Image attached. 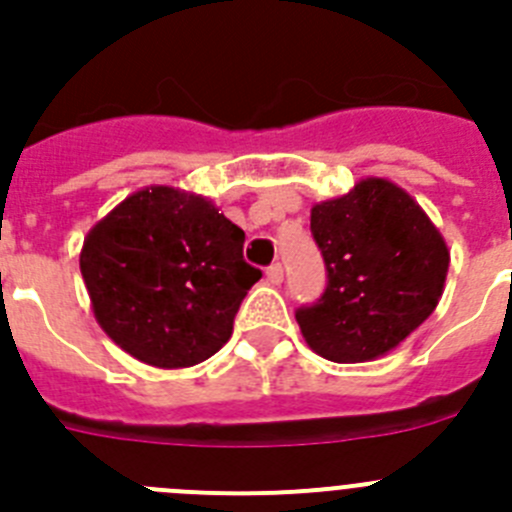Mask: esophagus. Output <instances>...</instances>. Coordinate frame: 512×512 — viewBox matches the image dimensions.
Instances as JSON below:
<instances>
[{"label": "esophagus", "mask_w": 512, "mask_h": 512, "mask_svg": "<svg viewBox=\"0 0 512 512\" xmlns=\"http://www.w3.org/2000/svg\"><path fill=\"white\" fill-rule=\"evenodd\" d=\"M266 279H269L271 284H282V279H284L282 264H271L269 269H266Z\"/></svg>", "instance_id": "esophagus-1"}]
</instances>
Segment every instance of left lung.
<instances>
[{
    "mask_svg": "<svg viewBox=\"0 0 512 512\" xmlns=\"http://www.w3.org/2000/svg\"><path fill=\"white\" fill-rule=\"evenodd\" d=\"M325 261L318 302L297 307L307 346L336 364L387 354L441 300L449 251L408 192L387 179H364L310 215Z\"/></svg>",
    "mask_w": 512,
    "mask_h": 512,
    "instance_id": "8db88e82",
    "label": "left lung"
}]
</instances>
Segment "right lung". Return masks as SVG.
Here are the masks:
<instances>
[{
    "label": "right lung",
    "instance_id": "add662e5",
    "mask_svg": "<svg viewBox=\"0 0 512 512\" xmlns=\"http://www.w3.org/2000/svg\"><path fill=\"white\" fill-rule=\"evenodd\" d=\"M246 233L205 197L171 187L130 194L81 248V277L99 325L122 351L161 369L223 348L261 269Z\"/></svg>",
    "mask_w": 512,
    "mask_h": 512
}]
</instances>
